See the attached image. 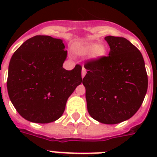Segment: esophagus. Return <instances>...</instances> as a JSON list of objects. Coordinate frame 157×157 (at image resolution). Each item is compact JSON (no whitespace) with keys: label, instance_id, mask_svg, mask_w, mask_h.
I'll use <instances>...</instances> for the list:
<instances>
[{"label":"esophagus","instance_id":"obj_1","mask_svg":"<svg viewBox=\"0 0 157 157\" xmlns=\"http://www.w3.org/2000/svg\"><path fill=\"white\" fill-rule=\"evenodd\" d=\"M86 69L85 67H82V70H81V76H82V78H84V76H86Z\"/></svg>","mask_w":157,"mask_h":157}]
</instances>
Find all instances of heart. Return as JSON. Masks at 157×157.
I'll use <instances>...</instances> for the list:
<instances>
[{
  "mask_svg": "<svg viewBox=\"0 0 157 157\" xmlns=\"http://www.w3.org/2000/svg\"><path fill=\"white\" fill-rule=\"evenodd\" d=\"M107 47L103 44H97L96 42H86L78 45L75 48V52L81 56H89L93 61H98L104 58L107 54Z\"/></svg>",
  "mask_w": 157,
  "mask_h": 157,
  "instance_id": "heart-1",
  "label": "heart"
}]
</instances>
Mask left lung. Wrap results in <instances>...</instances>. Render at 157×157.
I'll use <instances>...</instances> for the list:
<instances>
[{
  "label": "left lung",
  "mask_w": 157,
  "mask_h": 157,
  "mask_svg": "<svg viewBox=\"0 0 157 157\" xmlns=\"http://www.w3.org/2000/svg\"><path fill=\"white\" fill-rule=\"evenodd\" d=\"M108 56L85 64L83 78L87 109L103 124H114L131 118L141 107L147 90V75L141 52L124 37L104 38Z\"/></svg>",
  "instance_id": "obj_1"
}]
</instances>
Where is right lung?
Masks as SVG:
<instances>
[{
  "label": "right lung",
  "instance_id": "obj_1",
  "mask_svg": "<svg viewBox=\"0 0 157 157\" xmlns=\"http://www.w3.org/2000/svg\"><path fill=\"white\" fill-rule=\"evenodd\" d=\"M63 40L36 36L18 47L9 64L7 90L21 117L34 123L55 121L81 85V67H63L67 51Z\"/></svg>",
  "mask_w": 157,
  "mask_h": 157
}]
</instances>
